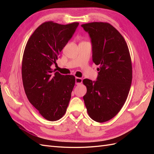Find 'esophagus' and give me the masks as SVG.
Segmentation results:
<instances>
[{"label": "esophagus", "mask_w": 154, "mask_h": 154, "mask_svg": "<svg viewBox=\"0 0 154 154\" xmlns=\"http://www.w3.org/2000/svg\"><path fill=\"white\" fill-rule=\"evenodd\" d=\"M82 81H83V79H81V78H79V77L75 78V84H76L77 85H79L82 83Z\"/></svg>", "instance_id": "obj_1"}]
</instances>
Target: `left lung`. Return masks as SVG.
<instances>
[{
    "label": "left lung",
    "mask_w": 154,
    "mask_h": 154,
    "mask_svg": "<svg viewBox=\"0 0 154 154\" xmlns=\"http://www.w3.org/2000/svg\"><path fill=\"white\" fill-rule=\"evenodd\" d=\"M81 26L91 38L93 61L99 65L96 81H83L87 89L84 103L91 119L106 122L119 113L128 95L132 79L129 50L122 35L109 23Z\"/></svg>",
    "instance_id": "1"
}]
</instances>
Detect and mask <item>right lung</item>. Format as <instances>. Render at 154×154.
I'll use <instances>...</instances> for the list:
<instances>
[{
	"mask_svg": "<svg viewBox=\"0 0 154 154\" xmlns=\"http://www.w3.org/2000/svg\"><path fill=\"white\" fill-rule=\"evenodd\" d=\"M78 26V22L66 25L44 22L26 45L22 64L25 93L30 103L48 120L60 119L69 103L75 77L54 73L51 66L56 63L59 54Z\"/></svg>",
	"mask_w": 154,
	"mask_h": 154,
	"instance_id": "right-lung-1",
	"label": "right lung"
}]
</instances>
